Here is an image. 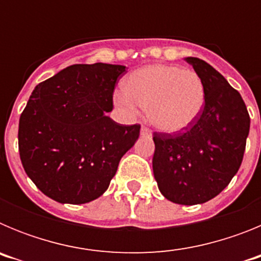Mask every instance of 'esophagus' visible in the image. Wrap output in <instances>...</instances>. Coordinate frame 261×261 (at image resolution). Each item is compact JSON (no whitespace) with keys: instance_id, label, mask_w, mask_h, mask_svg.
Instances as JSON below:
<instances>
[{"instance_id":"obj_1","label":"esophagus","mask_w":261,"mask_h":261,"mask_svg":"<svg viewBox=\"0 0 261 261\" xmlns=\"http://www.w3.org/2000/svg\"><path fill=\"white\" fill-rule=\"evenodd\" d=\"M141 136L142 137H149V136H151V130L149 128H146V126H142Z\"/></svg>"}]
</instances>
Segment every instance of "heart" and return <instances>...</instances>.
I'll return each mask as SVG.
<instances>
[{
	"label": "heart",
	"instance_id": "1",
	"mask_svg": "<svg viewBox=\"0 0 261 261\" xmlns=\"http://www.w3.org/2000/svg\"><path fill=\"white\" fill-rule=\"evenodd\" d=\"M114 100L119 110L130 116L147 108L155 128L177 133L192 126L201 115L205 85L196 71L155 64L130 73Z\"/></svg>",
	"mask_w": 261,
	"mask_h": 261
}]
</instances>
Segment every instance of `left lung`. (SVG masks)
<instances>
[{"label":"left lung","instance_id":"8db88e82","mask_svg":"<svg viewBox=\"0 0 261 261\" xmlns=\"http://www.w3.org/2000/svg\"><path fill=\"white\" fill-rule=\"evenodd\" d=\"M205 85V106L183 132L154 133L153 172L175 204H202L229 186L242 165L250 115L241 94L204 60L186 57Z\"/></svg>","mask_w":261,"mask_h":261}]
</instances>
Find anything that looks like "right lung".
Here are the masks:
<instances>
[{"label": "right lung", "mask_w": 261, "mask_h": 261, "mask_svg": "<svg viewBox=\"0 0 261 261\" xmlns=\"http://www.w3.org/2000/svg\"><path fill=\"white\" fill-rule=\"evenodd\" d=\"M124 65L75 64L32 91L19 119L23 168L45 196L85 204L107 191L120 159L137 141L138 124L107 116Z\"/></svg>", "instance_id": "add662e5"}]
</instances>
